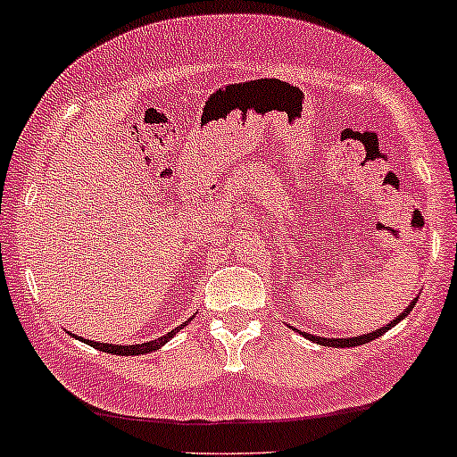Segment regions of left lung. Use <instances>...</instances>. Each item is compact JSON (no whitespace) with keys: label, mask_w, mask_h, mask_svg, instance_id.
Listing matches in <instances>:
<instances>
[{"label":"left lung","mask_w":457,"mask_h":457,"mask_svg":"<svg viewBox=\"0 0 457 457\" xmlns=\"http://www.w3.org/2000/svg\"><path fill=\"white\" fill-rule=\"evenodd\" d=\"M414 305H416V298H414V301L410 303V305H407L405 312L401 313V316L396 318V320L387 322L386 327L377 328V331H372V333H366V336H360V337H346V340H345V337H342V340H340V337H337V340H336V337H318V336H312V333H305V337H309V340H312V342H318V345H322V346H336V348H337V346H340V348H345V346H360V345H366V342H370V340H377V337H379V336H384L386 331H390V328L395 327L396 322H401V320H403V318L407 316V313L411 312V307H414Z\"/></svg>","instance_id":"1"}]
</instances>
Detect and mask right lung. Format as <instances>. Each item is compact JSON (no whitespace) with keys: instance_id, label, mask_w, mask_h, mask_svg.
I'll use <instances>...</instances> for the list:
<instances>
[{"instance_id":"right-lung-1","label":"right lung","mask_w":457,"mask_h":457,"mask_svg":"<svg viewBox=\"0 0 457 457\" xmlns=\"http://www.w3.org/2000/svg\"><path fill=\"white\" fill-rule=\"evenodd\" d=\"M183 327H185V325L176 327L174 331L165 333L163 337H156V340L144 342V345H129V346H120V345H104V342H89V340H85V342H87V345H91L93 348H100V351H104V353H112V355H144V353H152V351H156V348L163 346L165 342H168L170 337L174 336V333L179 331V328H183Z\"/></svg>"}]
</instances>
